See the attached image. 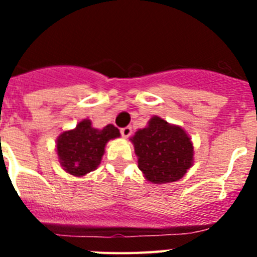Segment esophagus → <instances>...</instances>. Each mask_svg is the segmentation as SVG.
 <instances>
[{"label":"esophagus","mask_w":257,"mask_h":257,"mask_svg":"<svg viewBox=\"0 0 257 257\" xmlns=\"http://www.w3.org/2000/svg\"><path fill=\"white\" fill-rule=\"evenodd\" d=\"M131 134H133V128H131L130 126L121 128V135L123 136V138H126V139L128 138V136H131Z\"/></svg>","instance_id":"34e87169"}]
</instances>
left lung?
Returning a JSON list of instances; mask_svg holds the SVG:
<instances>
[{
	"instance_id": "1",
	"label": "left lung",
	"mask_w": 257,
	"mask_h": 257,
	"mask_svg": "<svg viewBox=\"0 0 257 257\" xmlns=\"http://www.w3.org/2000/svg\"><path fill=\"white\" fill-rule=\"evenodd\" d=\"M138 167L153 184L180 180L194 162V148L187 131L153 115L144 128L131 138Z\"/></svg>"
}]
</instances>
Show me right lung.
Masks as SVG:
<instances>
[{
	"instance_id": "add662e5",
	"label": "right lung",
	"mask_w": 257,
	"mask_h": 257,
	"mask_svg": "<svg viewBox=\"0 0 257 257\" xmlns=\"http://www.w3.org/2000/svg\"><path fill=\"white\" fill-rule=\"evenodd\" d=\"M121 134L113 124L95 128L90 119H82L72 130H65L56 139V153L61 169L76 178L85 176L99 167L109 140Z\"/></svg>"
}]
</instances>
